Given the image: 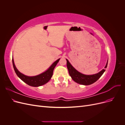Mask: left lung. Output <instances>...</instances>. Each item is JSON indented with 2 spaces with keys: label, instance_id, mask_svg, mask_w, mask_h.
Segmentation results:
<instances>
[{
  "label": "left lung",
  "instance_id": "obj_1",
  "mask_svg": "<svg viewBox=\"0 0 125 125\" xmlns=\"http://www.w3.org/2000/svg\"><path fill=\"white\" fill-rule=\"evenodd\" d=\"M67 60V67L68 70L69 71V75L73 80L75 81V82L78 83L79 84L88 85H90L95 82H96L98 79H99L101 76L105 72V70L103 69L99 73L92 74V75H85L83 74L80 73H79L75 68H74L72 66L69 62ZM107 63L108 60L106 65L105 68H106L107 66Z\"/></svg>",
  "mask_w": 125,
  "mask_h": 125
}]
</instances>
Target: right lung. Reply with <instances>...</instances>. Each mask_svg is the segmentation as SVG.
<instances>
[{"label": "right lung", "mask_w": 125, "mask_h": 125, "mask_svg": "<svg viewBox=\"0 0 125 125\" xmlns=\"http://www.w3.org/2000/svg\"><path fill=\"white\" fill-rule=\"evenodd\" d=\"M59 60L60 58L57 60L56 61H55L52 64L51 67L49 68L46 71L44 72L43 73L36 75V76L33 77L27 76V75H25L21 73L17 69L16 66H15L13 58L12 63L15 73H16L18 77H19L22 81L26 83L27 84L32 86L37 87L46 84V83H47L50 80V79H51L52 75V74H53V71L55 67L59 61Z\"/></svg>", "instance_id": "add662e5"}]
</instances>
